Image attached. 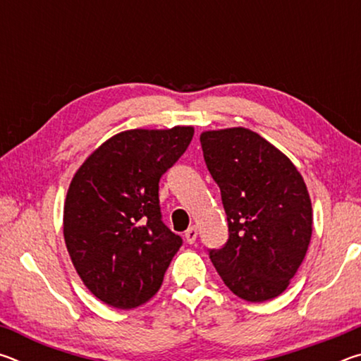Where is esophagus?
<instances>
[{
  "label": "esophagus",
  "instance_id": "esophagus-1",
  "mask_svg": "<svg viewBox=\"0 0 361 361\" xmlns=\"http://www.w3.org/2000/svg\"><path fill=\"white\" fill-rule=\"evenodd\" d=\"M185 239L188 243L195 242V239H197V228H195V226H191V228L185 232Z\"/></svg>",
  "mask_w": 361,
  "mask_h": 361
}]
</instances>
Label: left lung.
Segmentation results:
<instances>
[{
	"instance_id": "left-lung-1",
	"label": "left lung",
	"mask_w": 361,
	"mask_h": 361,
	"mask_svg": "<svg viewBox=\"0 0 361 361\" xmlns=\"http://www.w3.org/2000/svg\"><path fill=\"white\" fill-rule=\"evenodd\" d=\"M204 159L221 191L229 239L209 250L226 286L250 302L286 290L309 248L312 205L301 173L243 127L204 132Z\"/></svg>"
}]
</instances>
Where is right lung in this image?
I'll use <instances>...</instances> for the list:
<instances>
[{
  "mask_svg": "<svg viewBox=\"0 0 361 361\" xmlns=\"http://www.w3.org/2000/svg\"><path fill=\"white\" fill-rule=\"evenodd\" d=\"M192 127L121 132L82 164L66 194L63 235L79 277L116 309L161 288L183 239L162 221L159 180L191 143Z\"/></svg>",
  "mask_w": 361,
  "mask_h": 361,
  "instance_id": "add662e5",
  "label": "right lung"
}]
</instances>
